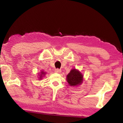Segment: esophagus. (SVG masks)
I'll return each instance as SVG.
<instances>
[{
  "label": "esophagus",
  "instance_id": "obj_1",
  "mask_svg": "<svg viewBox=\"0 0 123 123\" xmlns=\"http://www.w3.org/2000/svg\"><path fill=\"white\" fill-rule=\"evenodd\" d=\"M55 71L56 73H60L61 72V69H56L55 70Z\"/></svg>",
  "mask_w": 123,
  "mask_h": 123
}]
</instances>
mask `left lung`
I'll use <instances>...</instances> for the list:
<instances>
[{
  "instance_id": "left-lung-1",
  "label": "left lung",
  "mask_w": 123,
  "mask_h": 123,
  "mask_svg": "<svg viewBox=\"0 0 123 123\" xmlns=\"http://www.w3.org/2000/svg\"><path fill=\"white\" fill-rule=\"evenodd\" d=\"M83 75L80 71L73 69L67 75V81L70 86H75L80 85L83 81Z\"/></svg>"
}]
</instances>
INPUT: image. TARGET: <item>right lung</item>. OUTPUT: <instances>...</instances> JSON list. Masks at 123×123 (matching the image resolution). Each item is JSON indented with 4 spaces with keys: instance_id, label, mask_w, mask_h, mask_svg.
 <instances>
[{
    "instance_id": "1",
    "label": "right lung",
    "mask_w": 123,
    "mask_h": 123,
    "mask_svg": "<svg viewBox=\"0 0 123 123\" xmlns=\"http://www.w3.org/2000/svg\"><path fill=\"white\" fill-rule=\"evenodd\" d=\"M45 74H46V73H45L44 72H43V71L41 72V73L39 74V77H38V78H39V79H39V80H41V79H42L43 77L44 76Z\"/></svg>"
}]
</instances>
